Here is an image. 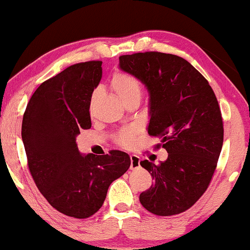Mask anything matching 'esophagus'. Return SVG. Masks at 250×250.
<instances>
[{"instance_id":"1","label":"esophagus","mask_w":250,"mask_h":250,"mask_svg":"<svg viewBox=\"0 0 250 250\" xmlns=\"http://www.w3.org/2000/svg\"><path fill=\"white\" fill-rule=\"evenodd\" d=\"M129 158H131V167L129 168H131L132 170L140 168V162H141L140 157H137V155H135V154H132Z\"/></svg>"}]
</instances>
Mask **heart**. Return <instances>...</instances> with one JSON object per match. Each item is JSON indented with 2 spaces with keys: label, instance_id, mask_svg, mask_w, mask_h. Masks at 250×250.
<instances>
[{
  "label": "heart",
  "instance_id": "obj_1",
  "mask_svg": "<svg viewBox=\"0 0 250 250\" xmlns=\"http://www.w3.org/2000/svg\"><path fill=\"white\" fill-rule=\"evenodd\" d=\"M111 89L116 93V96L123 101L131 99H140L141 93H142V89H141L140 82L136 80L135 78L132 77L131 74L124 73V72H117L114 74L113 79L110 82ZM97 93L98 91H95L91 98V106L95 103ZM118 143L123 146H129L134 141V132L133 131H125L123 132L121 135L118 136Z\"/></svg>",
  "mask_w": 250,
  "mask_h": 250
}]
</instances>
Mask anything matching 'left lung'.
Returning a JSON list of instances; mask_svg holds the SVG:
<instances>
[{"mask_svg": "<svg viewBox=\"0 0 250 250\" xmlns=\"http://www.w3.org/2000/svg\"><path fill=\"white\" fill-rule=\"evenodd\" d=\"M119 68L149 92L147 133L161 139L167 160L140 165L154 184L140 195L155 215L179 214L204 194L215 171L223 143L221 111L211 85L183 57L158 52L119 57Z\"/></svg>", "mask_w": 250, "mask_h": 250, "instance_id": "8db88e82", "label": "left lung"}]
</instances>
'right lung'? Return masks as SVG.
I'll list each match as a JSON object with an SVG mask.
<instances>
[{
  "label": "right lung",
  "mask_w": 250,
  "mask_h": 250,
  "mask_svg": "<svg viewBox=\"0 0 250 250\" xmlns=\"http://www.w3.org/2000/svg\"><path fill=\"white\" fill-rule=\"evenodd\" d=\"M103 62L74 64L42 82L29 100L21 136L28 167L48 203L65 215L85 219L103 206L110 184L131 166L127 153L82 154L77 136L91 127L90 101Z\"/></svg>",
  "instance_id": "obj_1"
}]
</instances>
